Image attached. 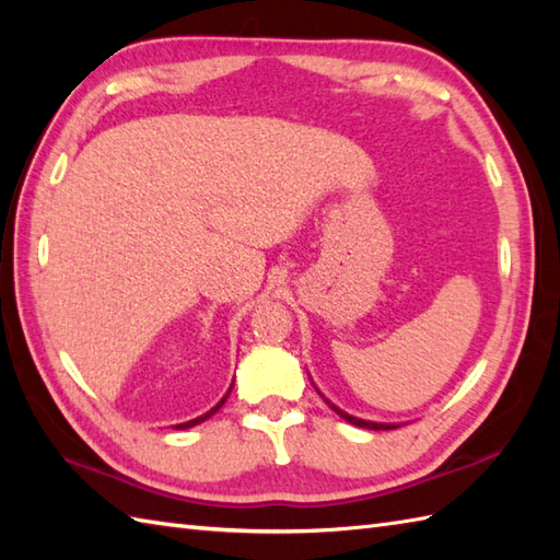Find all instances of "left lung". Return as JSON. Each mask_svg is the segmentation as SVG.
Here are the masks:
<instances>
[{
	"label": "left lung",
	"mask_w": 560,
	"mask_h": 560,
	"mask_svg": "<svg viewBox=\"0 0 560 560\" xmlns=\"http://www.w3.org/2000/svg\"><path fill=\"white\" fill-rule=\"evenodd\" d=\"M331 409H335L343 421H349V423H353V425H359V428H368V431H389V428H399L397 423H375V421H363V419H355V416H351V413H347V411H341L339 407H335V404L331 401H327Z\"/></svg>",
	"instance_id": "obj_1"
}]
</instances>
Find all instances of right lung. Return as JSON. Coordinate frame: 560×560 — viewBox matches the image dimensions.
<instances>
[{"label": "right lung", "mask_w": 560, "mask_h": 560, "mask_svg": "<svg viewBox=\"0 0 560 560\" xmlns=\"http://www.w3.org/2000/svg\"><path fill=\"white\" fill-rule=\"evenodd\" d=\"M231 389H233V385L229 387V392H225V397L217 404V407H213L211 411H207L205 416H197V419H192V421H187V423H177V425H173V428H177V431H185V428H192V425H197V423H201V421H207L209 419V416H213V413H217L221 407H223V404H225V399H229V395H231Z\"/></svg>", "instance_id": "obj_1"}]
</instances>
